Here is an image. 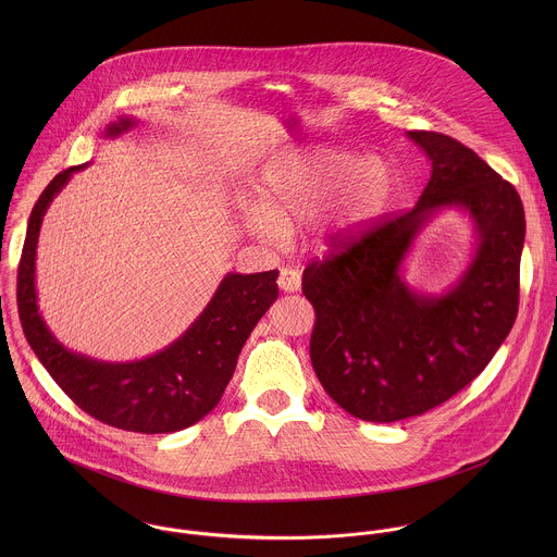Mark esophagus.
<instances>
[{"instance_id": "34e87169", "label": "esophagus", "mask_w": 557, "mask_h": 557, "mask_svg": "<svg viewBox=\"0 0 557 557\" xmlns=\"http://www.w3.org/2000/svg\"><path fill=\"white\" fill-rule=\"evenodd\" d=\"M300 283H302V276L296 268H281L278 272V287L287 294H294L300 289Z\"/></svg>"}]
</instances>
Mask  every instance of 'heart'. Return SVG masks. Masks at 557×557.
I'll return each instance as SVG.
<instances>
[{
    "label": "heart",
    "mask_w": 557,
    "mask_h": 557,
    "mask_svg": "<svg viewBox=\"0 0 557 557\" xmlns=\"http://www.w3.org/2000/svg\"><path fill=\"white\" fill-rule=\"evenodd\" d=\"M252 193L255 206L244 210L250 234L274 236L311 214L319 234L345 232L384 212L395 193V169L377 154L318 146L268 162Z\"/></svg>",
    "instance_id": "obj_1"
}]
</instances>
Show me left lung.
<instances>
[{"label": "left lung", "mask_w": 557, "mask_h": 557, "mask_svg": "<svg viewBox=\"0 0 557 557\" xmlns=\"http://www.w3.org/2000/svg\"><path fill=\"white\" fill-rule=\"evenodd\" d=\"M431 160L418 203L358 238L341 239L302 274L315 309L311 362L323 391L369 422L420 416L474 382L519 311L525 214L519 193L474 150L433 131H409ZM468 211L479 246L442 297L411 293L399 263L440 209Z\"/></svg>", "instance_id": "obj_1"}]
</instances>
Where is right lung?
<instances>
[{"mask_svg":"<svg viewBox=\"0 0 557 557\" xmlns=\"http://www.w3.org/2000/svg\"><path fill=\"white\" fill-rule=\"evenodd\" d=\"M133 126V117H120L104 128V137H117ZM85 166L77 164L58 173L32 210L16 276V305L25 338L55 384L91 418L133 433L186 429L219 405L248 334L278 298V270L230 272L190 327L150 358L122 364L98 362L66 349L38 311L36 244L53 197Z\"/></svg>","mask_w":557,"mask_h":557,"instance_id":"add662e5","label":"right lung"}]
</instances>
